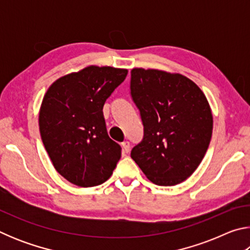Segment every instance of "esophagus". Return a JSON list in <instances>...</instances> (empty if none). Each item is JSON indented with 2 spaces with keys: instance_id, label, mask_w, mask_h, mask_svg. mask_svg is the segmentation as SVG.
<instances>
[{
  "instance_id": "esophagus-1",
  "label": "esophagus",
  "mask_w": 250,
  "mask_h": 250,
  "mask_svg": "<svg viewBox=\"0 0 250 250\" xmlns=\"http://www.w3.org/2000/svg\"><path fill=\"white\" fill-rule=\"evenodd\" d=\"M130 142L129 141H125L124 143H122V150H124V152H125V153H128V152L130 151Z\"/></svg>"
}]
</instances>
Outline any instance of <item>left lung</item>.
<instances>
[{
    "instance_id": "left-lung-1",
    "label": "left lung",
    "mask_w": 250,
    "mask_h": 250,
    "mask_svg": "<svg viewBox=\"0 0 250 250\" xmlns=\"http://www.w3.org/2000/svg\"><path fill=\"white\" fill-rule=\"evenodd\" d=\"M130 95L143 125L131 158L156 185L185 181L200 166L213 132L205 95L180 74L142 68L131 70Z\"/></svg>"
}]
</instances>
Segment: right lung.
<instances>
[{"label":"right lung","mask_w":250,"mask_h":250,"mask_svg":"<svg viewBox=\"0 0 250 250\" xmlns=\"http://www.w3.org/2000/svg\"><path fill=\"white\" fill-rule=\"evenodd\" d=\"M126 69L87 67L57 79L40 111L42 141L56 171L80 188L103 184L115 170L121 146L109 138L103 108Z\"/></svg>","instance_id":"right-lung-1"}]
</instances>
